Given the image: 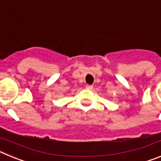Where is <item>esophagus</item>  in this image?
Segmentation results:
<instances>
[{
  "instance_id": "obj_1",
  "label": "esophagus",
  "mask_w": 161,
  "mask_h": 161,
  "mask_svg": "<svg viewBox=\"0 0 161 161\" xmlns=\"http://www.w3.org/2000/svg\"><path fill=\"white\" fill-rule=\"evenodd\" d=\"M93 85H86V86H85V89H88V90H92V89H93Z\"/></svg>"
}]
</instances>
